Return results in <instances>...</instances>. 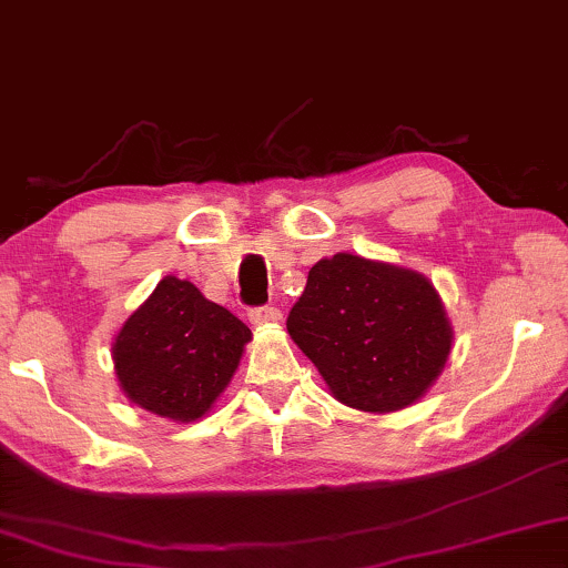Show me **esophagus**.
I'll return each instance as SVG.
<instances>
[{
	"label": "esophagus",
	"instance_id": "obj_1",
	"mask_svg": "<svg viewBox=\"0 0 568 568\" xmlns=\"http://www.w3.org/2000/svg\"><path fill=\"white\" fill-rule=\"evenodd\" d=\"M248 320H251V325L264 327V325L280 323V320H283V314H280V310H275V306H256V310L248 312Z\"/></svg>",
	"mask_w": 568,
	"mask_h": 568
}]
</instances>
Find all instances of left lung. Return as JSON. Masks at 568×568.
Returning <instances> with one entry per match:
<instances>
[{"instance_id":"left-lung-1","label":"left lung","mask_w":568,"mask_h":568,"mask_svg":"<svg viewBox=\"0 0 568 568\" xmlns=\"http://www.w3.org/2000/svg\"><path fill=\"white\" fill-rule=\"evenodd\" d=\"M285 325L341 405L373 415L415 405L455 338L432 280L354 254L312 266Z\"/></svg>"}]
</instances>
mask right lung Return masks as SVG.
<instances>
[{
  "instance_id": "1",
  "label": "right lung",
  "mask_w": 568,
  "mask_h": 568,
  "mask_svg": "<svg viewBox=\"0 0 568 568\" xmlns=\"http://www.w3.org/2000/svg\"><path fill=\"white\" fill-rule=\"evenodd\" d=\"M251 331L190 280L166 275L113 338V371L132 405L195 423L230 386Z\"/></svg>"
}]
</instances>
